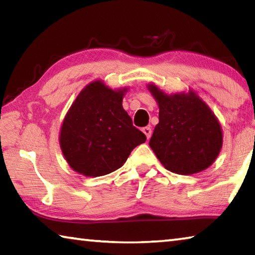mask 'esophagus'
Returning <instances> with one entry per match:
<instances>
[{
  "label": "esophagus",
  "instance_id": "obj_1",
  "mask_svg": "<svg viewBox=\"0 0 255 255\" xmlns=\"http://www.w3.org/2000/svg\"><path fill=\"white\" fill-rule=\"evenodd\" d=\"M141 130H143V132L145 133L146 138L149 139L150 136H152V129H150V127H144L143 129H141Z\"/></svg>",
  "mask_w": 255,
  "mask_h": 255
}]
</instances>
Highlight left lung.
<instances>
[{"mask_svg":"<svg viewBox=\"0 0 255 255\" xmlns=\"http://www.w3.org/2000/svg\"><path fill=\"white\" fill-rule=\"evenodd\" d=\"M147 89L159 109L149 146L162 165L182 175L208 169L223 147V129L214 111L191 89L171 94L154 83Z\"/></svg>","mask_w":255,"mask_h":255,"instance_id":"8db88e82","label":"left lung"}]
</instances>
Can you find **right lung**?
I'll return each instance as SVG.
<instances>
[{
    "mask_svg": "<svg viewBox=\"0 0 255 255\" xmlns=\"http://www.w3.org/2000/svg\"><path fill=\"white\" fill-rule=\"evenodd\" d=\"M128 86L112 90L101 80L84 86L59 131L62 153L73 170L90 178L118 170L146 136L123 108Z\"/></svg>",
    "mask_w": 255,
    "mask_h": 255,
    "instance_id": "obj_1",
    "label": "right lung"
}]
</instances>
